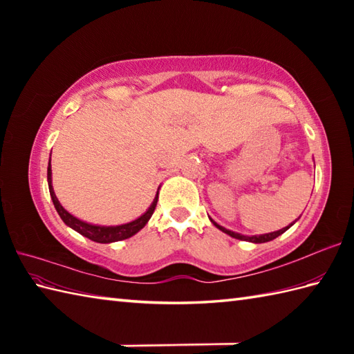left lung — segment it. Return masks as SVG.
I'll return each instance as SVG.
<instances>
[{
  "label": "left lung",
  "instance_id": "obj_1",
  "mask_svg": "<svg viewBox=\"0 0 354 354\" xmlns=\"http://www.w3.org/2000/svg\"><path fill=\"white\" fill-rule=\"evenodd\" d=\"M213 222V221H212ZM217 228H219L221 231H223V232H227L228 236H231V237H234V239H239V240H248V242H254V243H265V242H269V240H274V239H277L278 236H281L283 232L288 230V228H290V225L289 227H286V228H283V230H280V231H274V232H269V234H261V236H251V237H248V236H242V234H239V232H232V231H230V230H227V228H223V227H221V225H217L216 222H213Z\"/></svg>",
  "mask_w": 354,
  "mask_h": 354
}]
</instances>
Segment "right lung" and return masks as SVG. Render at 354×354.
Listing matches in <instances>:
<instances>
[{
    "instance_id": "right-lung-1",
    "label": "right lung",
    "mask_w": 354,
    "mask_h": 354,
    "mask_svg": "<svg viewBox=\"0 0 354 354\" xmlns=\"http://www.w3.org/2000/svg\"><path fill=\"white\" fill-rule=\"evenodd\" d=\"M47 179H48L50 196L53 199V204H55L56 212L59 213V216H61V219L66 225H68V227H71L74 231H77V232H80L82 236H85L89 240H94V242H99V243L118 242V240L129 239L133 234H137V232L149 222L150 217H152V214L155 212V207H156V202H158V194H156V198L153 199L152 205H150L147 212L142 214L141 217H138L137 221L124 223V225H118V227H97V225H89L86 222H82V221L76 219V217L71 216L61 204H59V201H57L56 194H55V190H53V185H51V164H48Z\"/></svg>"
}]
</instances>
